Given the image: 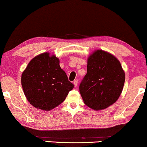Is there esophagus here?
Returning a JSON list of instances; mask_svg holds the SVG:
<instances>
[{"label": "esophagus", "mask_w": 147, "mask_h": 147, "mask_svg": "<svg viewBox=\"0 0 147 147\" xmlns=\"http://www.w3.org/2000/svg\"><path fill=\"white\" fill-rule=\"evenodd\" d=\"M78 80L77 79H76V80H74V81H73V83H74V86L75 87H76L77 86V85H78Z\"/></svg>", "instance_id": "34e87169"}]
</instances>
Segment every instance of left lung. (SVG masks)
Wrapping results in <instances>:
<instances>
[{"label": "left lung", "mask_w": 147, "mask_h": 147, "mask_svg": "<svg viewBox=\"0 0 147 147\" xmlns=\"http://www.w3.org/2000/svg\"><path fill=\"white\" fill-rule=\"evenodd\" d=\"M124 82L125 73L117 58L97 50L88 59L87 73L81 81L79 91L87 106L99 110L117 101Z\"/></svg>", "instance_id": "obj_1"}]
</instances>
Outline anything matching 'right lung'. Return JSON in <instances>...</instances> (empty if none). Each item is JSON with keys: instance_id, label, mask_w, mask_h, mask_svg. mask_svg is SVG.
Here are the masks:
<instances>
[{"instance_id": "obj_1", "label": "right lung", "mask_w": 147, "mask_h": 147, "mask_svg": "<svg viewBox=\"0 0 147 147\" xmlns=\"http://www.w3.org/2000/svg\"><path fill=\"white\" fill-rule=\"evenodd\" d=\"M21 82L28 102L45 111L61 104L74 87L61 68L59 59L48 53L30 61L22 74Z\"/></svg>"}]
</instances>
